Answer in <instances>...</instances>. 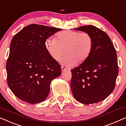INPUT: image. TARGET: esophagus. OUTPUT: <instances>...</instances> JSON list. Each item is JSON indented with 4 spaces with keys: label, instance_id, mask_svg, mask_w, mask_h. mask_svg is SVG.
<instances>
[{
    "label": "esophagus",
    "instance_id": "34e87169",
    "mask_svg": "<svg viewBox=\"0 0 126 126\" xmlns=\"http://www.w3.org/2000/svg\"><path fill=\"white\" fill-rule=\"evenodd\" d=\"M61 68H62V71H65V70H67V67H65L64 66V65H62Z\"/></svg>",
    "mask_w": 126,
    "mask_h": 126
}]
</instances>
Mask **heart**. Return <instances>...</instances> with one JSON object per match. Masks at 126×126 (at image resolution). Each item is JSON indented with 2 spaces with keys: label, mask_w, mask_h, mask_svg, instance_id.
Returning a JSON list of instances; mask_svg holds the SVG:
<instances>
[{
  "label": "heart",
  "mask_w": 126,
  "mask_h": 126,
  "mask_svg": "<svg viewBox=\"0 0 126 126\" xmlns=\"http://www.w3.org/2000/svg\"><path fill=\"white\" fill-rule=\"evenodd\" d=\"M45 45L55 61H59L66 54L63 62L71 66L88 59L92 50L93 41L92 35L87 32L65 31L58 33L56 38L47 39Z\"/></svg>",
  "instance_id": "obj_1"
}]
</instances>
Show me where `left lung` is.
Instances as JSON below:
<instances>
[{
	"instance_id": "1",
	"label": "left lung",
	"mask_w": 126,
	"mask_h": 126,
	"mask_svg": "<svg viewBox=\"0 0 126 126\" xmlns=\"http://www.w3.org/2000/svg\"><path fill=\"white\" fill-rule=\"evenodd\" d=\"M76 30L89 33L93 45L88 59L71 69V90L79 102L95 104L107 98L115 87L118 74L116 50L109 35L99 28L84 25Z\"/></svg>"
}]
</instances>
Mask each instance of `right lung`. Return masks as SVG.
I'll list each match as a JSON object with an SVG mask.
<instances>
[{"label": "right lung", "mask_w": 126, "mask_h": 126, "mask_svg": "<svg viewBox=\"0 0 126 126\" xmlns=\"http://www.w3.org/2000/svg\"><path fill=\"white\" fill-rule=\"evenodd\" d=\"M61 30L33 24L13 37L6 63L7 84L22 101L31 104L44 101L51 81L61 75V65L48 53L45 42Z\"/></svg>", "instance_id": "1"}]
</instances>
